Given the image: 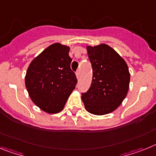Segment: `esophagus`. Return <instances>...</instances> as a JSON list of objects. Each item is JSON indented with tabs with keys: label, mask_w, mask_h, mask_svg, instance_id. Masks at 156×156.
Returning a JSON list of instances; mask_svg holds the SVG:
<instances>
[{
	"label": "esophagus",
	"mask_w": 156,
	"mask_h": 156,
	"mask_svg": "<svg viewBox=\"0 0 156 156\" xmlns=\"http://www.w3.org/2000/svg\"><path fill=\"white\" fill-rule=\"evenodd\" d=\"M76 76L77 79H79V78H80V72H79V71H76Z\"/></svg>",
	"instance_id": "esophagus-1"
}]
</instances>
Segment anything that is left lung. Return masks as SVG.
Listing matches in <instances>:
<instances>
[{"label": "left lung", "mask_w": 156, "mask_h": 156, "mask_svg": "<svg viewBox=\"0 0 156 156\" xmlns=\"http://www.w3.org/2000/svg\"><path fill=\"white\" fill-rule=\"evenodd\" d=\"M93 75L91 87L81 99L91 114L112 112L122 104L129 89L130 73L127 63L106 44L87 47Z\"/></svg>", "instance_id": "8db88e82"}]
</instances>
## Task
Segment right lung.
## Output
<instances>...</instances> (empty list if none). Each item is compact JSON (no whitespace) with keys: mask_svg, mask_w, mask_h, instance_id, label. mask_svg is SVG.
<instances>
[{"mask_svg":"<svg viewBox=\"0 0 156 156\" xmlns=\"http://www.w3.org/2000/svg\"><path fill=\"white\" fill-rule=\"evenodd\" d=\"M69 51V46L52 44L35 57L27 69L25 87L29 97L48 114L63 110L77 83L70 68Z\"/></svg>","mask_w":156,"mask_h":156,"instance_id":"obj_1","label":"right lung"}]
</instances>
